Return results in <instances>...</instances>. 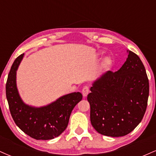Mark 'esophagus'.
<instances>
[{
  "label": "esophagus",
  "mask_w": 156,
  "mask_h": 156,
  "mask_svg": "<svg viewBox=\"0 0 156 156\" xmlns=\"http://www.w3.org/2000/svg\"><path fill=\"white\" fill-rule=\"evenodd\" d=\"M89 92V86H85L83 89H82V94L83 97H87V94Z\"/></svg>",
  "instance_id": "obj_1"
}]
</instances>
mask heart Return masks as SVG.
I'll use <instances>...</instances> for the list:
<instances>
[{
  "label": "heart",
  "mask_w": 156,
  "mask_h": 156,
  "mask_svg": "<svg viewBox=\"0 0 156 156\" xmlns=\"http://www.w3.org/2000/svg\"><path fill=\"white\" fill-rule=\"evenodd\" d=\"M109 64H110V60H109L108 58H106V59L104 61V64L105 65H108Z\"/></svg>",
  "instance_id": "b5f03b06"
}]
</instances>
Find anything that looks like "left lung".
I'll list each match as a JSON object with an SVG mask.
<instances>
[{"mask_svg":"<svg viewBox=\"0 0 156 156\" xmlns=\"http://www.w3.org/2000/svg\"><path fill=\"white\" fill-rule=\"evenodd\" d=\"M117 72L108 71L97 79L87 96L93 128L102 135L119 137L135 129L144 115L149 80L139 57L128 51Z\"/></svg>","mask_w":156,"mask_h":156,"instance_id":"obj_1","label":"left lung"}]
</instances>
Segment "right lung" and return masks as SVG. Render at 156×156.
I'll use <instances>...</instances> for the list:
<instances>
[{
  "label": "right lung",
  "mask_w": 156,
  "mask_h": 156,
  "mask_svg": "<svg viewBox=\"0 0 156 156\" xmlns=\"http://www.w3.org/2000/svg\"><path fill=\"white\" fill-rule=\"evenodd\" d=\"M23 55L24 53L15 60L6 84L11 115L20 129L33 139H54L67 128L71 112L83 96L80 92H73L61 97L46 106L36 108L26 105L20 97L16 84V71Z\"/></svg>",
  "instance_id": "right-lung-1"
}]
</instances>
